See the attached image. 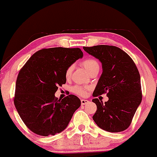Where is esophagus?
Here are the masks:
<instances>
[{
  "label": "esophagus",
  "instance_id": "esophagus-1",
  "mask_svg": "<svg viewBox=\"0 0 157 157\" xmlns=\"http://www.w3.org/2000/svg\"><path fill=\"white\" fill-rule=\"evenodd\" d=\"M89 102V101L87 100H83V99H82V100H81V104H82V105H86V104H88Z\"/></svg>",
  "mask_w": 157,
  "mask_h": 157
}]
</instances>
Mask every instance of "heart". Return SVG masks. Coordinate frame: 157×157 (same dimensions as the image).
<instances>
[{"label": "heart", "instance_id": "b5f03b06", "mask_svg": "<svg viewBox=\"0 0 157 157\" xmlns=\"http://www.w3.org/2000/svg\"><path fill=\"white\" fill-rule=\"evenodd\" d=\"M82 66H84V68H86V71L89 73H91V71H94L95 69H99L100 68V66H99L98 62H97V60L94 58H86L82 62ZM73 70V66H68L66 69V73H65V75H66V78H69L70 76L71 75V71ZM88 91V88L86 87H82V86H75L72 88V91L75 94H76L77 95H80V96H84V95L86 94Z\"/></svg>", "mask_w": 157, "mask_h": 157}]
</instances>
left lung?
<instances>
[{"mask_svg":"<svg viewBox=\"0 0 157 157\" xmlns=\"http://www.w3.org/2000/svg\"><path fill=\"white\" fill-rule=\"evenodd\" d=\"M102 63V73L95 88L92 102L97 105L94 121L109 132H120L129 127L142 101L140 75L131 57L121 48L98 45L83 47ZM107 93L103 104L96 97Z\"/></svg>","mask_w":157,"mask_h":157,"instance_id":"obj_1","label":"left lung"}]
</instances>
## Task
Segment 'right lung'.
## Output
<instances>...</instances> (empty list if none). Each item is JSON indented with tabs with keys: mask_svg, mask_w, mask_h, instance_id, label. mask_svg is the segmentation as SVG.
<instances>
[{
	"mask_svg": "<svg viewBox=\"0 0 157 157\" xmlns=\"http://www.w3.org/2000/svg\"><path fill=\"white\" fill-rule=\"evenodd\" d=\"M83 53L79 48L55 47L36 52L20 70L16 80L14 104L29 130L47 136L67 127L80 100L69 94L55 96L58 86L66 82V69Z\"/></svg>",
	"mask_w": 157,
	"mask_h": 157,
	"instance_id": "right-lung-1",
	"label": "right lung"
}]
</instances>
